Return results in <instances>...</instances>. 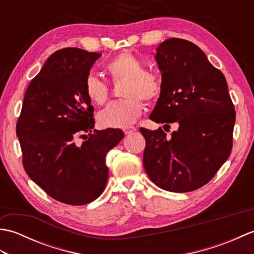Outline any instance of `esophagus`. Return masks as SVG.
I'll return each mask as SVG.
<instances>
[{
    "instance_id": "obj_1",
    "label": "esophagus",
    "mask_w": 254,
    "mask_h": 254,
    "mask_svg": "<svg viewBox=\"0 0 254 254\" xmlns=\"http://www.w3.org/2000/svg\"><path fill=\"white\" fill-rule=\"evenodd\" d=\"M136 131V127H123V132H124V134H132V133H134Z\"/></svg>"
}]
</instances>
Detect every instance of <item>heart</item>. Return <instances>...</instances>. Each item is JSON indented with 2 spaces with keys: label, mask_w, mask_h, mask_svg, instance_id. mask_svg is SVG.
I'll use <instances>...</instances> for the list:
<instances>
[{
  "label": "heart",
  "mask_w": 254,
  "mask_h": 254,
  "mask_svg": "<svg viewBox=\"0 0 254 254\" xmlns=\"http://www.w3.org/2000/svg\"><path fill=\"white\" fill-rule=\"evenodd\" d=\"M106 69L113 79H124L122 96L127 98L111 101L97 116L102 127H126L142 115L143 102L159 98L163 91V79L155 71L144 69L143 61L132 52L119 53L107 63ZM85 93L96 105H102L108 98V86L93 74L85 80Z\"/></svg>",
  "instance_id": "b5f03b06"
}]
</instances>
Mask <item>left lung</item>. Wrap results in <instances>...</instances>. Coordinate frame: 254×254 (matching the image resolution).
Wrapping results in <instances>:
<instances>
[{"instance_id":"1","label":"left lung","mask_w":254,"mask_h":254,"mask_svg":"<svg viewBox=\"0 0 254 254\" xmlns=\"http://www.w3.org/2000/svg\"><path fill=\"white\" fill-rule=\"evenodd\" d=\"M155 59L163 91L149 119L178 123L170 136L141 127L143 165L149 179L170 192H190L213 179L233 148L236 112L224 74L193 42L170 38Z\"/></svg>"}]
</instances>
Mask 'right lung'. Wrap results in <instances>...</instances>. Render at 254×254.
Returning <instances> with one entry per match:
<instances>
[{
	"label": "right lung",
	"instance_id": "right-lung-1",
	"mask_svg": "<svg viewBox=\"0 0 254 254\" xmlns=\"http://www.w3.org/2000/svg\"><path fill=\"white\" fill-rule=\"evenodd\" d=\"M100 57L77 48L52 53L27 88L16 124L27 175L68 205L90 203L104 192L106 156L124 136L120 128H94L85 80ZM78 137L86 138L79 143Z\"/></svg>",
	"mask_w": 254,
	"mask_h": 254
}]
</instances>
